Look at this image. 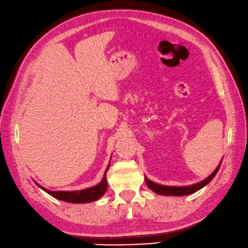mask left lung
<instances>
[{"label": "left lung", "mask_w": 248, "mask_h": 248, "mask_svg": "<svg viewBox=\"0 0 248 248\" xmlns=\"http://www.w3.org/2000/svg\"><path fill=\"white\" fill-rule=\"evenodd\" d=\"M219 166L209 176L204 180L203 182L197 183V184L190 185V186H184V187H175V186H164V185H158L155 184L152 181L148 180V178L145 177V182L148 187H150L153 192H155L156 194H159V195H170V196H183V195H189V194H193L197 192V190L201 189L202 187H204L205 185H207L209 182H211L214 176L216 175V173L218 172Z\"/></svg>", "instance_id": "8db88e82"}]
</instances>
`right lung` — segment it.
<instances>
[{
	"label": "right lung",
	"instance_id": "obj_1",
	"mask_svg": "<svg viewBox=\"0 0 248 248\" xmlns=\"http://www.w3.org/2000/svg\"><path fill=\"white\" fill-rule=\"evenodd\" d=\"M108 167L105 170L104 177H103L100 184L86 189L75 190V192H52V190L45 189L42 186H39L42 189H44L45 192L48 193L49 195L58 200L68 202V203H90V202H94L102 197L106 192V189H108V180H106V173H108Z\"/></svg>",
	"mask_w": 248,
	"mask_h": 248
}]
</instances>
